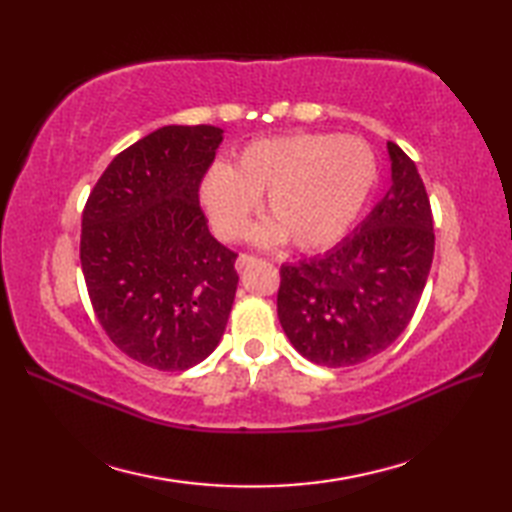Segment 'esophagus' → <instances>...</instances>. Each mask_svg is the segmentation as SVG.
<instances>
[{
	"mask_svg": "<svg viewBox=\"0 0 512 512\" xmlns=\"http://www.w3.org/2000/svg\"><path fill=\"white\" fill-rule=\"evenodd\" d=\"M257 262V257L255 255H248V253H242L237 257V262H235V266H237V270H244V268H248L250 264H255Z\"/></svg>",
	"mask_w": 512,
	"mask_h": 512,
	"instance_id": "34e87169",
	"label": "esophagus"
}]
</instances>
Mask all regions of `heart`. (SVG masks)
Here are the masks:
<instances>
[{"label":"heart","instance_id":"1","mask_svg":"<svg viewBox=\"0 0 512 512\" xmlns=\"http://www.w3.org/2000/svg\"><path fill=\"white\" fill-rule=\"evenodd\" d=\"M376 182V158L363 140L332 134H292L255 140L233 167L215 165L200 195L215 231L228 242L248 228L257 198L270 222L255 237L288 239L299 250H321L350 231Z\"/></svg>","mask_w":512,"mask_h":512}]
</instances>
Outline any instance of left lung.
<instances>
[{
    "instance_id": "left-lung-1",
    "label": "left lung",
    "mask_w": 512,
    "mask_h": 512,
    "mask_svg": "<svg viewBox=\"0 0 512 512\" xmlns=\"http://www.w3.org/2000/svg\"><path fill=\"white\" fill-rule=\"evenodd\" d=\"M391 187L325 255L279 270L277 314L295 350L323 367H352L387 350L416 312L436 250L427 189L396 143Z\"/></svg>"
}]
</instances>
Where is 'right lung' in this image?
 Returning a JSON list of instances; mask_svg holds the SVG:
<instances>
[{
    "label": "right lung",
    "instance_id": "add662e5",
    "mask_svg": "<svg viewBox=\"0 0 512 512\" xmlns=\"http://www.w3.org/2000/svg\"><path fill=\"white\" fill-rule=\"evenodd\" d=\"M222 129L167 125L121 151L85 202L81 268L110 341L160 372L202 363L226 330L237 253L209 233L200 184Z\"/></svg>",
    "mask_w": 512,
    "mask_h": 512
}]
</instances>
